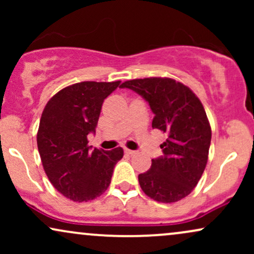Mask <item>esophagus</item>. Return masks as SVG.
I'll list each match as a JSON object with an SVG mask.
<instances>
[{
  "mask_svg": "<svg viewBox=\"0 0 254 254\" xmlns=\"http://www.w3.org/2000/svg\"><path fill=\"white\" fill-rule=\"evenodd\" d=\"M124 153L127 154V155H132V154H135V151L130 150V149H124Z\"/></svg>",
  "mask_w": 254,
  "mask_h": 254,
  "instance_id": "1",
  "label": "esophagus"
}]
</instances>
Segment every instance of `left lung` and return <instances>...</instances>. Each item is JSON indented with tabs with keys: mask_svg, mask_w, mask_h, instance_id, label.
<instances>
[{
	"mask_svg": "<svg viewBox=\"0 0 254 254\" xmlns=\"http://www.w3.org/2000/svg\"><path fill=\"white\" fill-rule=\"evenodd\" d=\"M149 104L151 127L167 133L164 155L151 160V167L138 176L141 189L156 202L174 203L191 193L199 182L211 141V127L200 100L185 84L168 77L125 81Z\"/></svg>",
	"mask_w": 254,
	"mask_h": 254,
	"instance_id": "left-lung-1",
	"label": "left lung"
}]
</instances>
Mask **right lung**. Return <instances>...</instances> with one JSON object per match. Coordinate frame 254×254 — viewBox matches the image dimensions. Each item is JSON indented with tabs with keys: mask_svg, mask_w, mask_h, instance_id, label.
<instances>
[{
	"mask_svg": "<svg viewBox=\"0 0 254 254\" xmlns=\"http://www.w3.org/2000/svg\"><path fill=\"white\" fill-rule=\"evenodd\" d=\"M118 87L121 81L71 84L55 94L43 111L37 144L44 171L54 188L74 202L103 194L124 155L121 147L92 150L87 139L95 132L104 100Z\"/></svg>",
	"mask_w": 254,
	"mask_h": 254,
	"instance_id": "add662e5",
	"label": "right lung"
}]
</instances>
